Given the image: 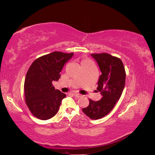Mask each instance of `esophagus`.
Listing matches in <instances>:
<instances>
[{"label":"esophagus","instance_id":"1","mask_svg":"<svg viewBox=\"0 0 155 155\" xmlns=\"http://www.w3.org/2000/svg\"><path fill=\"white\" fill-rule=\"evenodd\" d=\"M74 96H76V97H78V98L82 96L81 94H78V93H74Z\"/></svg>","mask_w":155,"mask_h":155}]
</instances>
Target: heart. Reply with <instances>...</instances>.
<instances>
[{"instance_id":"obj_1","label":"heart","mask_w":155,"mask_h":155,"mask_svg":"<svg viewBox=\"0 0 155 155\" xmlns=\"http://www.w3.org/2000/svg\"><path fill=\"white\" fill-rule=\"evenodd\" d=\"M88 61V60H83V61H82V62H83V61Z\"/></svg>"}]
</instances>
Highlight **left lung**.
<instances>
[{"label":"left lung","mask_w":155,"mask_h":155,"mask_svg":"<svg viewBox=\"0 0 155 155\" xmlns=\"http://www.w3.org/2000/svg\"><path fill=\"white\" fill-rule=\"evenodd\" d=\"M101 72L97 90L101 92L99 101L89 99V105L82 109L84 114L92 120L107 115L120 98L125 83V70L121 60L107 53L92 54Z\"/></svg>","instance_id":"8db88e82"}]
</instances>
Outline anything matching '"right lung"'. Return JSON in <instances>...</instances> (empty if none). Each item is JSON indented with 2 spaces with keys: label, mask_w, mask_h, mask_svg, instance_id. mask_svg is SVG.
I'll use <instances>...</instances> for the list:
<instances>
[{
  "label": "right lung",
  "mask_w": 155,
  "mask_h": 155,
  "mask_svg": "<svg viewBox=\"0 0 155 155\" xmlns=\"http://www.w3.org/2000/svg\"><path fill=\"white\" fill-rule=\"evenodd\" d=\"M74 53L54 51L36 59L28 70L24 85L25 102L37 118L46 120L58 112L66 94L52 85L58 81L64 64Z\"/></svg>",
  "instance_id": "right-lung-1"
}]
</instances>
